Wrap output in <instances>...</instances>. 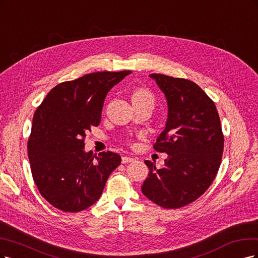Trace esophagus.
I'll list each match as a JSON object with an SVG mask.
<instances>
[{"label":"esophagus","instance_id":"obj_1","mask_svg":"<svg viewBox=\"0 0 258 258\" xmlns=\"http://www.w3.org/2000/svg\"><path fill=\"white\" fill-rule=\"evenodd\" d=\"M134 161V159H133V157H131V156H122V163L123 164H125V163H131V162H133Z\"/></svg>","mask_w":258,"mask_h":258}]
</instances>
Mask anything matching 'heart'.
<instances>
[{
    "mask_svg": "<svg viewBox=\"0 0 258 258\" xmlns=\"http://www.w3.org/2000/svg\"><path fill=\"white\" fill-rule=\"evenodd\" d=\"M132 103L134 106L136 105H150L154 106L155 103V97L150 90L147 88H136L132 92L131 95Z\"/></svg>",
    "mask_w": 258,
    "mask_h": 258,
    "instance_id": "obj_1",
    "label": "heart"
}]
</instances>
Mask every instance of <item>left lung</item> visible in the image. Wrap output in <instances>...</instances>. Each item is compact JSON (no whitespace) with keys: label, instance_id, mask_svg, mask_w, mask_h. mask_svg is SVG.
Returning <instances> with one entry per match:
<instances>
[{"label":"left lung","instance_id":"left-lung-1","mask_svg":"<svg viewBox=\"0 0 258 258\" xmlns=\"http://www.w3.org/2000/svg\"><path fill=\"white\" fill-rule=\"evenodd\" d=\"M165 94L168 118L153 148L168 156L163 167L145 161L148 178L141 190L154 204L177 209L195 202L220 168L224 136L212 99L195 82L151 74Z\"/></svg>","mask_w":258,"mask_h":258}]
</instances>
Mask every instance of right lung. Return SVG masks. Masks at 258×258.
Listing matches in <instances>:
<instances>
[{"label":"right lung","instance_id":"1","mask_svg":"<svg viewBox=\"0 0 258 258\" xmlns=\"http://www.w3.org/2000/svg\"><path fill=\"white\" fill-rule=\"evenodd\" d=\"M131 71L97 72L55 86L33 117L28 155L40 195L64 212L98 201L121 156L86 152V134L101 123L105 97Z\"/></svg>","mask_w":258,"mask_h":258}]
</instances>
